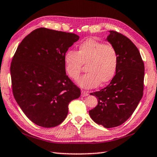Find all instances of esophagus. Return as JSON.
I'll return each instance as SVG.
<instances>
[{
	"label": "esophagus",
	"mask_w": 157,
	"mask_h": 157,
	"mask_svg": "<svg viewBox=\"0 0 157 157\" xmlns=\"http://www.w3.org/2000/svg\"><path fill=\"white\" fill-rule=\"evenodd\" d=\"M88 95V91H85V90H82V94H81V96L82 97H86Z\"/></svg>",
	"instance_id": "obj_1"
}]
</instances>
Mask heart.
<instances>
[{"label":"heart","mask_w":157,"mask_h":157,"mask_svg":"<svg viewBox=\"0 0 157 157\" xmlns=\"http://www.w3.org/2000/svg\"><path fill=\"white\" fill-rule=\"evenodd\" d=\"M118 54L112 45L88 39L79 45L78 52L68 50L64 56V69L73 80L79 78L82 64H86V74L79 79L78 84L85 89L105 84L115 76L118 65Z\"/></svg>","instance_id":"obj_1"}]
</instances>
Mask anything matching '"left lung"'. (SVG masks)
I'll return each instance as SVG.
<instances>
[{
  "instance_id": "1",
  "label": "left lung",
  "mask_w": 157,
  "mask_h": 157,
  "mask_svg": "<svg viewBox=\"0 0 157 157\" xmlns=\"http://www.w3.org/2000/svg\"><path fill=\"white\" fill-rule=\"evenodd\" d=\"M106 40L118 52L117 71L108 86L90 93L98 104L89 114L97 124L112 128L127 121L142 99L144 64L137 48L127 36L110 30Z\"/></svg>"
}]
</instances>
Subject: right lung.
<instances>
[{
	"label": "right lung",
	"mask_w": 157,
	"mask_h": 157,
	"mask_svg": "<svg viewBox=\"0 0 157 157\" xmlns=\"http://www.w3.org/2000/svg\"><path fill=\"white\" fill-rule=\"evenodd\" d=\"M79 36L45 28L33 30L21 41L11 63L15 101L34 123L54 127L68 114V105L81 92L66 75L64 56Z\"/></svg>",
	"instance_id": "add662e5"
}]
</instances>
